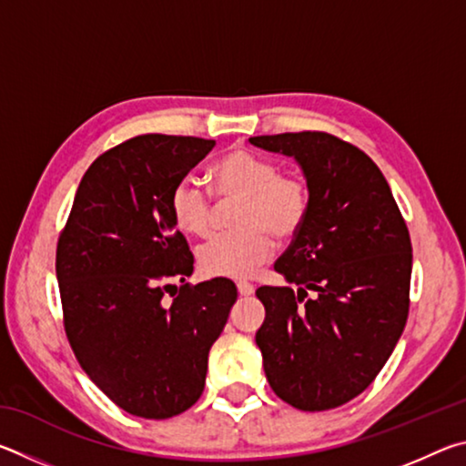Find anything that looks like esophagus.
I'll list each match as a JSON object with an SVG mask.
<instances>
[{"instance_id": "esophagus-1", "label": "esophagus", "mask_w": 466, "mask_h": 466, "mask_svg": "<svg viewBox=\"0 0 466 466\" xmlns=\"http://www.w3.org/2000/svg\"><path fill=\"white\" fill-rule=\"evenodd\" d=\"M236 289H238V294L244 296V298L255 294V286H252V283H247V281H238V283H236Z\"/></svg>"}]
</instances>
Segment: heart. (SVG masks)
Wrapping results in <instances>:
<instances>
[{
	"mask_svg": "<svg viewBox=\"0 0 466 466\" xmlns=\"http://www.w3.org/2000/svg\"><path fill=\"white\" fill-rule=\"evenodd\" d=\"M211 183L222 203L238 201L232 226L197 250V267L205 278H248L269 261L273 240H291L302 230L312 208V188L302 175L281 172L271 157L232 149L211 167ZM168 211L180 232L205 238L214 228L216 205L199 180L183 177L168 197Z\"/></svg>",
	"mask_w": 466,
	"mask_h": 466,
	"instance_id": "b5f03b06",
	"label": "heart"
}]
</instances>
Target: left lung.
Segmentation results:
<instances>
[{
    "label": "left lung",
    "mask_w": 466,
    "mask_h": 466,
    "mask_svg": "<svg viewBox=\"0 0 466 466\" xmlns=\"http://www.w3.org/2000/svg\"><path fill=\"white\" fill-rule=\"evenodd\" d=\"M250 144L294 156L312 188L309 219L275 263L298 294L257 289L265 376L291 407L327 411L374 382L403 333L411 238L380 168L350 141L299 131Z\"/></svg>",
    "instance_id": "left-lung-1"
}]
</instances>
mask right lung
<instances>
[{"label":"right lung","instance_id":"obj_1","mask_svg":"<svg viewBox=\"0 0 466 466\" xmlns=\"http://www.w3.org/2000/svg\"><path fill=\"white\" fill-rule=\"evenodd\" d=\"M214 146L147 133L110 147L86 170L57 240L67 341L90 380L146 420L197 403L209 350L238 296L224 278L185 283L195 258L168 211L172 187ZM172 279L184 286L177 290Z\"/></svg>","mask_w":466,"mask_h":466}]
</instances>
